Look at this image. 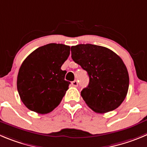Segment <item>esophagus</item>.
Listing matches in <instances>:
<instances>
[{
  "label": "esophagus",
  "instance_id": "esophagus-1",
  "mask_svg": "<svg viewBox=\"0 0 147 147\" xmlns=\"http://www.w3.org/2000/svg\"><path fill=\"white\" fill-rule=\"evenodd\" d=\"M72 86H75V87H76V86H78V83L77 80H74V81L72 82Z\"/></svg>",
  "mask_w": 147,
  "mask_h": 147
}]
</instances>
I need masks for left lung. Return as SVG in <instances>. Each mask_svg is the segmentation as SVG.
<instances>
[{
    "instance_id": "left-lung-1",
    "label": "left lung",
    "mask_w": 147,
    "mask_h": 147,
    "mask_svg": "<svg viewBox=\"0 0 147 147\" xmlns=\"http://www.w3.org/2000/svg\"><path fill=\"white\" fill-rule=\"evenodd\" d=\"M71 53L72 60L88 75V86L81 91L86 105L97 113L117 109L129 87V75L122 59L107 48L92 44L72 46Z\"/></svg>"
}]
</instances>
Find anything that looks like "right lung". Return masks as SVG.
Listing matches in <instances>:
<instances>
[{"label":"right lung","mask_w":147,"mask_h":147,"mask_svg":"<svg viewBox=\"0 0 147 147\" xmlns=\"http://www.w3.org/2000/svg\"><path fill=\"white\" fill-rule=\"evenodd\" d=\"M70 47L49 43L38 48L24 59L17 76L20 98L30 110L47 114L60 104L69 88L61 67L67 59Z\"/></svg>","instance_id":"add662e5"}]
</instances>
